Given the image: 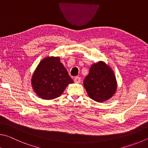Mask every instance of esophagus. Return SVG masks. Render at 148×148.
<instances>
[{"label": "esophagus", "mask_w": 148, "mask_h": 148, "mask_svg": "<svg viewBox=\"0 0 148 148\" xmlns=\"http://www.w3.org/2000/svg\"><path fill=\"white\" fill-rule=\"evenodd\" d=\"M74 81L75 82H76V83H80V82H81V78H80L79 77H75Z\"/></svg>", "instance_id": "1"}]
</instances>
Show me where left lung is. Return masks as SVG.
<instances>
[{"label":"left lung","mask_w":148,"mask_h":148,"mask_svg":"<svg viewBox=\"0 0 148 148\" xmlns=\"http://www.w3.org/2000/svg\"><path fill=\"white\" fill-rule=\"evenodd\" d=\"M84 86L91 99L101 103L115 94L117 82L112 70L101 61L90 67L89 74L84 80Z\"/></svg>","instance_id":"obj_1"}]
</instances>
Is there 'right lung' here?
Returning a JSON list of instances; mask_svg holds the SVG:
<instances>
[{
	"label": "right lung",
	"mask_w": 148,
	"mask_h": 148,
	"mask_svg": "<svg viewBox=\"0 0 148 148\" xmlns=\"http://www.w3.org/2000/svg\"><path fill=\"white\" fill-rule=\"evenodd\" d=\"M73 82L59 57L51 56L42 60L32 77L33 90L44 99L59 97L67 85Z\"/></svg>",
	"instance_id": "obj_1"
}]
</instances>
